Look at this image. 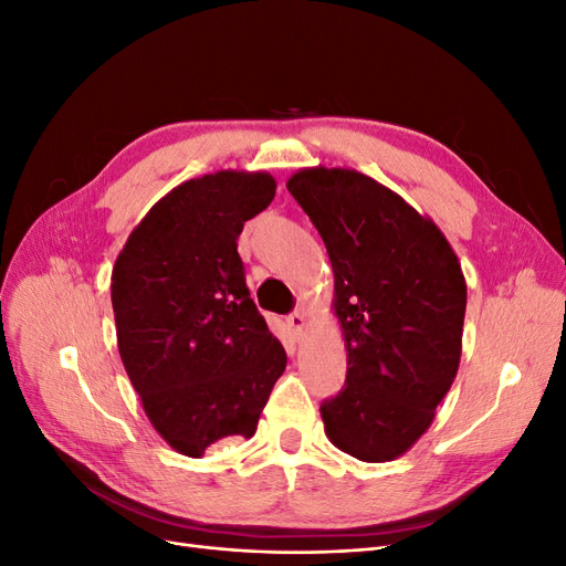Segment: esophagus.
Segmentation results:
<instances>
[{
	"mask_svg": "<svg viewBox=\"0 0 566 566\" xmlns=\"http://www.w3.org/2000/svg\"><path fill=\"white\" fill-rule=\"evenodd\" d=\"M287 325H290V331H293L295 335H302L304 328H306V314H304V310H297V312L290 314L287 316Z\"/></svg>",
	"mask_w": 566,
	"mask_h": 566,
	"instance_id": "obj_1",
	"label": "esophagus"
}]
</instances>
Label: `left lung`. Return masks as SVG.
Segmentation results:
<instances>
[{"label": "left lung", "mask_w": 566, "mask_h": 566, "mask_svg": "<svg viewBox=\"0 0 566 566\" xmlns=\"http://www.w3.org/2000/svg\"><path fill=\"white\" fill-rule=\"evenodd\" d=\"M287 191L328 250L347 382L323 401L333 447L364 462L403 455L430 430L460 366L468 285L434 221L349 167H302Z\"/></svg>", "instance_id": "left-lung-1"}]
</instances>
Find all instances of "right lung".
Masks as SVG:
<instances>
[{
	"label": "right lung",
	"mask_w": 566,
	"mask_h": 566,
	"mask_svg": "<svg viewBox=\"0 0 566 566\" xmlns=\"http://www.w3.org/2000/svg\"><path fill=\"white\" fill-rule=\"evenodd\" d=\"M276 196L269 172L219 169L163 196L119 250L111 300L117 349L156 432L200 458L250 439L285 349L256 312L238 235Z\"/></svg>",
	"instance_id": "1"
}]
</instances>
